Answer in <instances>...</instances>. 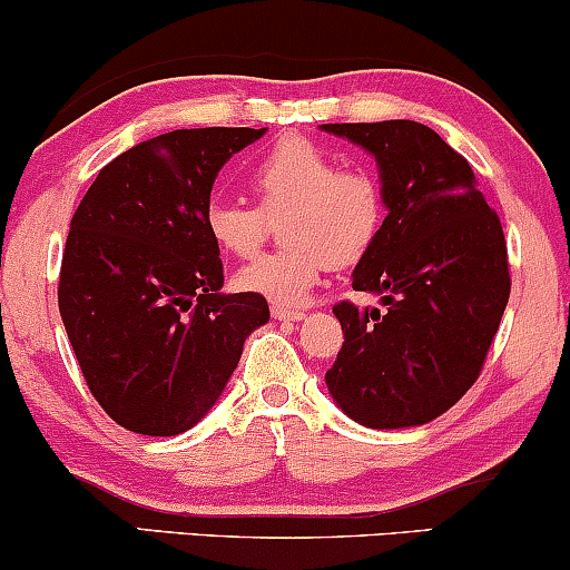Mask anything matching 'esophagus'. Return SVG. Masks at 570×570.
Wrapping results in <instances>:
<instances>
[{
    "instance_id": "34e87169",
    "label": "esophagus",
    "mask_w": 570,
    "mask_h": 570,
    "mask_svg": "<svg viewBox=\"0 0 570 570\" xmlns=\"http://www.w3.org/2000/svg\"><path fill=\"white\" fill-rule=\"evenodd\" d=\"M273 318H278V322H299V318H305V313L297 311V307L273 305Z\"/></svg>"
}]
</instances>
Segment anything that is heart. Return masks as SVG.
I'll list each match as a JSON object with an SVG mask.
<instances>
[{
  "instance_id": "obj_1",
  "label": "heart",
  "mask_w": 570,
  "mask_h": 570,
  "mask_svg": "<svg viewBox=\"0 0 570 570\" xmlns=\"http://www.w3.org/2000/svg\"><path fill=\"white\" fill-rule=\"evenodd\" d=\"M257 206L214 198L206 206L208 238L230 257L248 259L281 219L284 248L235 276L240 292L276 305H303L326 267L362 263L389 219L383 179L367 166H337L335 153L307 136H281L252 166Z\"/></svg>"
}]
</instances>
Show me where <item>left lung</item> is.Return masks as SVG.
<instances>
[{"mask_svg":"<svg viewBox=\"0 0 570 570\" xmlns=\"http://www.w3.org/2000/svg\"><path fill=\"white\" fill-rule=\"evenodd\" d=\"M375 155L389 195L385 230L332 311L343 348L326 370L335 402L370 429L421 426L472 389L512 292L507 238L476 176L436 130L415 120L326 122Z\"/></svg>","mask_w":570,"mask_h":570,"instance_id":"1","label":"left lung"}]
</instances>
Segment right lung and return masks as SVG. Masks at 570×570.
<instances>
[{
	"mask_svg": "<svg viewBox=\"0 0 570 570\" xmlns=\"http://www.w3.org/2000/svg\"><path fill=\"white\" fill-rule=\"evenodd\" d=\"M265 128H181L101 168L67 235L58 311L82 377L122 429L174 436L206 415L238 367L265 297L222 294L206 214L227 158Z\"/></svg>",
	"mask_w": 570,
	"mask_h": 570,
	"instance_id": "add662e5",
	"label": "right lung"
}]
</instances>
